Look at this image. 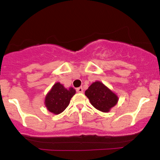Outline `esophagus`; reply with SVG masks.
<instances>
[{
  "instance_id": "34e87169",
  "label": "esophagus",
  "mask_w": 160,
  "mask_h": 160,
  "mask_svg": "<svg viewBox=\"0 0 160 160\" xmlns=\"http://www.w3.org/2000/svg\"><path fill=\"white\" fill-rule=\"evenodd\" d=\"M77 92H78V93H82V92H83V89H82V87L77 88Z\"/></svg>"
}]
</instances>
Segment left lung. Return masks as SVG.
<instances>
[{
    "mask_svg": "<svg viewBox=\"0 0 160 160\" xmlns=\"http://www.w3.org/2000/svg\"><path fill=\"white\" fill-rule=\"evenodd\" d=\"M92 105L98 111L108 113L118 102L117 95L100 81H95L85 92Z\"/></svg>",
    "mask_w": 160,
    "mask_h": 160,
    "instance_id": "1",
    "label": "left lung"
}]
</instances>
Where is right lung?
Here are the masks:
<instances>
[{
  "instance_id": "1",
  "label": "right lung",
  "mask_w": 160,
  "mask_h": 160,
  "mask_svg": "<svg viewBox=\"0 0 160 160\" xmlns=\"http://www.w3.org/2000/svg\"><path fill=\"white\" fill-rule=\"evenodd\" d=\"M76 90L72 87L65 88L60 82H56L45 97V106L49 112L59 114L68 106Z\"/></svg>"
}]
</instances>
